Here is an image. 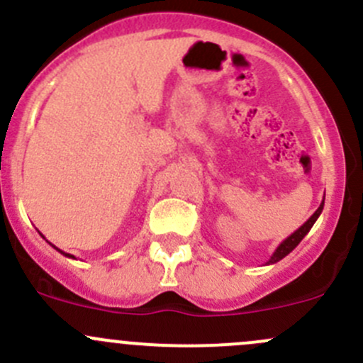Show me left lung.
I'll list each match as a JSON object with an SVG mask.
<instances>
[{
  "mask_svg": "<svg viewBox=\"0 0 363 363\" xmlns=\"http://www.w3.org/2000/svg\"><path fill=\"white\" fill-rule=\"evenodd\" d=\"M323 204H325V199L321 201L320 208L316 209V211L313 213L311 216H309V218H308V222H304V223H302V225L298 227V229L295 230V233L290 234V236L286 238L285 241H281V245H279L278 248L274 250V253H272V255H271V259H269L267 262H265V265L279 262V260H281V259H285V257L289 255L290 252H292V250L295 248V246H297L298 242H301L302 239H304L306 234H308L309 230H311V227L315 225V222H316V220H318V216L321 215V211H323Z\"/></svg>",
  "mask_w": 363,
  "mask_h": 363,
  "instance_id": "1",
  "label": "left lung"
}]
</instances>
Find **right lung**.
<instances>
[{
	"label": "right lung",
	"mask_w": 363,
	"mask_h": 363,
	"mask_svg": "<svg viewBox=\"0 0 363 363\" xmlns=\"http://www.w3.org/2000/svg\"><path fill=\"white\" fill-rule=\"evenodd\" d=\"M50 245H52V242H50ZM52 246H54V245H52ZM54 248H55V246H54ZM55 250H57L59 253H62V255H65V257H68V259H74L73 255H69V253H65V252H62V250H59V248H55Z\"/></svg>",
	"instance_id": "obj_1"
}]
</instances>
